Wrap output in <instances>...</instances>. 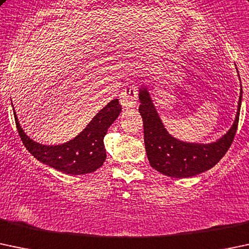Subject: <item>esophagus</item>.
<instances>
[{
	"instance_id": "obj_1",
	"label": "esophagus",
	"mask_w": 249,
	"mask_h": 249,
	"mask_svg": "<svg viewBox=\"0 0 249 249\" xmlns=\"http://www.w3.org/2000/svg\"><path fill=\"white\" fill-rule=\"evenodd\" d=\"M138 100V91L137 87L133 82L129 83L126 87L124 88V90L120 94V104L125 108H132L136 106Z\"/></svg>"
}]
</instances>
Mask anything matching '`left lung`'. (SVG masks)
Segmentation results:
<instances>
[{
    "label": "left lung",
    "instance_id": "1",
    "mask_svg": "<svg viewBox=\"0 0 249 249\" xmlns=\"http://www.w3.org/2000/svg\"><path fill=\"white\" fill-rule=\"evenodd\" d=\"M240 76V75H239ZM140 111L144 127V145L149 163L154 169L171 178H191L213 168L226 155L234 141L239 124L242 89L231 127L216 142L187 143L169 135L160 118L146 86H141Z\"/></svg>",
    "mask_w": 249,
    "mask_h": 249
}]
</instances>
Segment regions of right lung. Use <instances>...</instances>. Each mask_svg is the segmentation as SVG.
<instances>
[{
	"label": "right lung",
	"instance_id": "right-lung-1",
	"mask_svg": "<svg viewBox=\"0 0 249 249\" xmlns=\"http://www.w3.org/2000/svg\"><path fill=\"white\" fill-rule=\"evenodd\" d=\"M122 112L119 100L113 99L95 114L75 138L56 145H45L28 137L14 111L15 124L26 149L38 161L65 174L81 175L95 172L106 160L104 137Z\"/></svg>",
	"mask_w": 249,
	"mask_h": 249
}]
</instances>
